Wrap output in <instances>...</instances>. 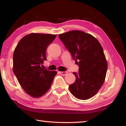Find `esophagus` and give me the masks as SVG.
Wrapping results in <instances>:
<instances>
[{
	"mask_svg": "<svg viewBox=\"0 0 126 126\" xmlns=\"http://www.w3.org/2000/svg\"><path fill=\"white\" fill-rule=\"evenodd\" d=\"M59 73L62 75H66L67 74V72H66V71H60Z\"/></svg>",
	"mask_w": 126,
	"mask_h": 126,
	"instance_id": "1",
	"label": "esophagus"
}]
</instances>
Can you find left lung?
<instances>
[{"mask_svg": "<svg viewBox=\"0 0 126 126\" xmlns=\"http://www.w3.org/2000/svg\"><path fill=\"white\" fill-rule=\"evenodd\" d=\"M59 37L79 67V73H73L76 80L69 86L70 91L80 100L93 97L103 84L108 67L100 44L92 35L80 31Z\"/></svg>", "mask_w": 126, "mask_h": 126, "instance_id": "left-lung-1", "label": "left lung"}]
</instances>
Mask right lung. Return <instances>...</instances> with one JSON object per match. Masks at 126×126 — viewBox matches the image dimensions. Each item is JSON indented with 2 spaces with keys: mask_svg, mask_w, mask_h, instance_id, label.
<instances>
[{
  "mask_svg": "<svg viewBox=\"0 0 126 126\" xmlns=\"http://www.w3.org/2000/svg\"><path fill=\"white\" fill-rule=\"evenodd\" d=\"M56 34H29L19 41L13 53V73L24 91L33 98L42 96L50 88L56 71L41 67L46 60L47 47Z\"/></svg>",
  "mask_w": 126,
  "mask_h": 126,
  "instance_id": "obj_1",
  "label": "right lung"
}]
</instances>
